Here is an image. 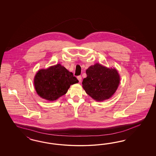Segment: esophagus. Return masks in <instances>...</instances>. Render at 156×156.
Wrapping results in <instances>:
<instances>
[{"mask_svg":"<svg viewBox=\"0 0 156 156\" xmlns=\"http://www.w3.org/2000/svg\"><path fill=\"white\" fill-rule=\"evenodd\" d=\"M77 79H78V80L80 82L81 80H82V76H77Z\"/></svg>","mask_w":156,"mask_h":156,"instance_id":"34e87169","label":"esophagus"}]
</instances>
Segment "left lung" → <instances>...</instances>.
Masks as SVG:
<instances>
[{
    "mask_svg": "<svg viewBox=\"0 0 156 156\" xmlns=\"http://www.w3.org/2000/svg\"><path fill=\"white\" fill-rule=\"evenodd\" d=\"M87 77L82 81L86 93L97 101L108 99L118 88L120 78L115 69L96 63L86 70Z\"/></svg>",
    "mask_w": 156,
    "mask_h": 156,
    "instance_id": "8db88e82",
    "label": "left lung"
}]
</instances>
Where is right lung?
Here are the masks:
<instances>
[{
	"mask_svg": "<svg viewBox=\"0 0 156 156\" xmlns=\"http://www.w3.org/2000/svg\"><path fill=\"white\" fill-rule=\"evenodd\" d=\"M79 81L60 64L38 71L34 78L38 94L44 99L55 101L65 94L70 85Z\"/></svg>",
	"mask_w": 156,
	"mask_h": 156,
	"instance_id": "obj_1",
	"label": "right lung"
}]
</instances>
